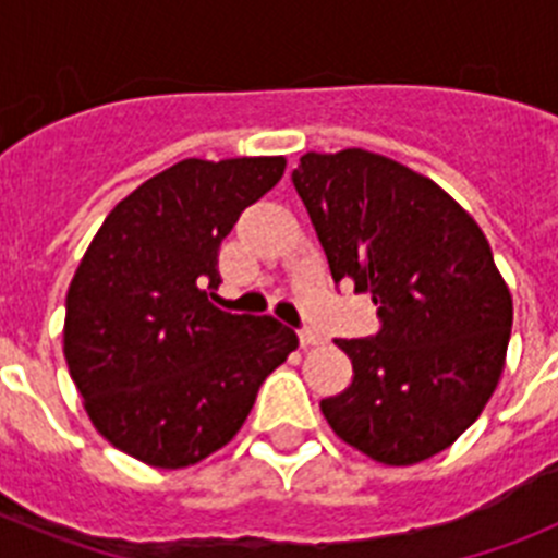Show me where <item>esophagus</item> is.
<instances>
[{
  "label": "esophagus",
  "mask_w": 558,
  "mask_h": 558,
  "mask_svg": "<svg viewBox=\"0 0 558 558\" xmlns=\"http://www.w3.org/2000/svg\"><path fill=\"white\" fill-rule=\"evenodd\" d=\"M318 335L315 332H310V329H302V332H299V343H302V349H310V347H315V343H318Z\"/></svg>",
  "instance_id": "34e87169"
}]
</instances>
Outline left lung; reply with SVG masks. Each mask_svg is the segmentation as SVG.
I'll return each mask as SVG.
<instances>
[{
  "label": "left lung",
  "mask_w": 558,
  "mask_h": 558,
  "mask_svg": "<svg viewBox=\"0 0 558 558\" xmlns=\"http://www.w3.org/2000/svg\"><path fill=\"white\" fill-rule=\"evenodd\" d=\"M335 284L372 293L377 335L335 340L352 386L329 427L388 466L418 463L481 416L509 349L511 293L475 220L430 179L349 147L293 170Z\"/></svg>",
  "instance_id": "obj_1"
}]
</instances>
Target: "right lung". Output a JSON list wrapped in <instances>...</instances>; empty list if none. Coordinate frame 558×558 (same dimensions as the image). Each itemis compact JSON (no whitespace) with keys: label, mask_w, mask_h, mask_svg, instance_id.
<instances>
[{"label":"right lung","mask_w":558,"mask_h":558,"mask_svg":"<svg viewBox=\"0 0 558 558\" xmlns=\"http://www.w3.org/2000/svg\"><path fill=\"white\" fill-rule=\"evenodd\" d=\"M282 156L184 159L113 206L66 293L63 354L117 450L181 470L229 445L299 338L215 307L218 251L282 179Z\"/></svg>","instance_id":"right-lung-1"}]
</instances>
